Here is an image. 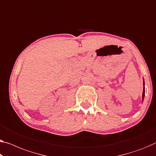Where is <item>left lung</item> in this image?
I'll return each mask as SVG.
<instances>
[{"label":"left lung","mask_w":156,"mask_h":156,"mask_svg":"<svg viewBox=\"0 0 156 156\" xmlns=\"http://www.w3.org/2000/svg\"><path fill=\"white\" fill-rule=\"evenodd\" d=\"M144 93H145V88L144 87V90L142 93V100H144Z\"/></svg>","instance_id":"8db88e82"}]
</instances>
